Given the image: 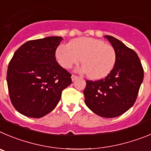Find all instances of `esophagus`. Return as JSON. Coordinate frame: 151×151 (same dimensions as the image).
Listing matches in <instances>:
<instances>
[{
  "label": "esophagus",
  "mask_w": 151,
  "mask_h": 151,
  "mask_svg": "<svg viewBox=\"0 0 151 151\" xmlns=\"http://www.w3.org/2000/svg\"><path fill=\"white\" fill-rule=\"evenodd\" d=\"M78 78V77L76 75H71V80H72V81H74L76 80V79Z\"/></svg>",
  "instance_id": "34e87169"
}]
</instances>
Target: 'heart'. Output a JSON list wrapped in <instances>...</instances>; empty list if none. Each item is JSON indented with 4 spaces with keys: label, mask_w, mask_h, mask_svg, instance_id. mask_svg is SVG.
I'll return each mask as SVG.
<instances>
[{
    "label": "heart",
    "mask_w": 151,
    "mask_h": 151,
    "mask_svg": "<svg viewBox=\"0 0 151 151\" xmlns=\"http://www.w3.org/2000/svg\"><path fill=\"white\" fill-rule=\"evenodd\" d=\"M55 58L62 68L69 69L79 62L83 65L78 69L87 74L92 80H101L111 72L116 65L114 48L101 40L92 37L76 39L69 44L62 43L57 47Z\"/></svg>",
    "instance_id": "obj_1"
}]
</instances>
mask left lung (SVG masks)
<instances>
[{"label":"left lung","instance_id":"1","mask_svg":"<svg viewBox=\"0 0 151 151\" xmlns=\"http://www.w3.org/2000/svg\"><path fill=\"white\" fill-rule=\"evenodd\" d=\"M104 37L116 51V65L104 79L86 81L83 94L86 105L92 112L102 117L113 118L132 107L143 82L144 70L134 50L114 37Z\"/></svg>","mask_w":151,"mask_h":151}]
</instances>
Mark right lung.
Masks as SVG:
<instances>
[{
    "mask_svg": "<svg viewBox=\"0 0 151 151\" xmlns=\"http://www.w3.org/2000/svg\"><path fill=\"white\" fill-rule=\"evenodd\" d=\"M62 37L29 40L15 52L7 69L11 102L24 116L40 118L59 103L62 92L71 83V74L55 59Z\"/></svg>",
    "mask_w": 151,
    "mask_h": 151,
    "instance_id": "obj_1",
    "label": "right lung"
}]
</instances>
